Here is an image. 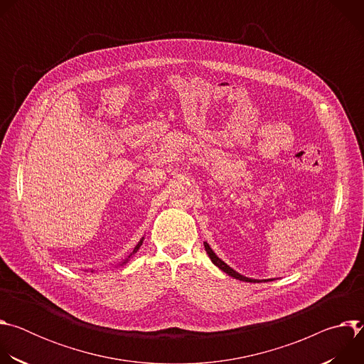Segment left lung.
<instances>
[{
	"mask_svg": "<svg viewBox=\"0 0 364 364\" xmlns=\"http://www.w3.org/2000/svg\"><path fill=\"white\" fill-rule=\"evenodd\" d=\"M204 249H205V252H207V255L210 256V259H212V262L218 267V268H220L223 272H226L228 275H230L232 278H235V279H239V281H245V282H262V281H259V279H250V278H246V277H243V275H240L239 272H236L235 269H232L229 265H226L222 259L212 250V247L209 246V243L207 242H204ZM268 281H272V279H265V282H268Z\"/></svg>",
	"mask_w": 364,
	"mask_h": 364,
	"instance_id": "left-lung-1",
	"label": "left lung"
}]
</instances>
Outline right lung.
Returning a JSON list of instances; mask_svg holds the SVG:
<instances>
[{"mask_svg": "<svg viewBox=\"0 0 364 364\" xmlns=\"http://www.w3.org/2000/svg\"><path fill=\"white\" fill-rule=\"evenodd\" d=\"M142 240H144V237H142V239H141V240H139V242H138V245H136V246H135V247H134V250H132V253H131V255H134V253H136V252H138V249H139V246H141V245H142ZM131 255H129V256H131ZM129 256H128V257H129ZM127 262H128V259H125V261H124V262H122V265H124V264H127Z\"/></svg>", "mask_w": 364, "mask_h": 364, "instance_id": "obj_1", "label": "right lung"}]
</instances>
